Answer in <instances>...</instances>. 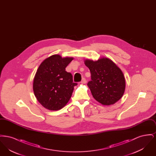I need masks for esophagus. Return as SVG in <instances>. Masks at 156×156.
I'll return each instance as SVG.
<instances>
[{
  "mask_svg": "<svg viewBox=\"0 0 156 156\" xmlns=\"http://www.w3.org/2000/svg\"><path fill=\"white\" fill-rule=\"evenodd\" d=\"M81 83H83V84H85V83H87V81H86L85 78H83L82 79Z\"/></svg>",
  "mask_w": 156,
  "mask_h": 156,
  "instance_id": "34e87169",
  "label": "esophagus"
}]
</instances>
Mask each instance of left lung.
<instances>
[{"mask_svg":"<svg viewBox=\"0 0 156 156\" xmlns=\"http://www.w3.org/2000/svg\"><path fill=\"white\" fill-rule=\"evenodd\" d=\"M85 66L91 74L88 86L94 99L103 105L109 106L123 97L126 81L122 70L111 59L101 57L97 61L86 59Z\"/></svg>","mask_w":156,"mask_h":156,"instance_id":"8db88e82","label":"left lung"}]
</instances>
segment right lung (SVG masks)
Segmentation results:
<instances>
[{"mask_svg":"<svg viewBox=\"0 0 156 156\" xmlns=\"http://www.w3.org/2000/svg\"><path fill=\"white\" fill-rule=\"evenodd\" d=\"M73 59L55 54L45 59L38 68L33 88L37 101L45 109L58 111L69 101L77 83L73 82V75L66 68Z\"/></svg>","mask_w":156,"mask_h":156,"instance_id":"obj_1","label":"right lung"}]
</instances>
